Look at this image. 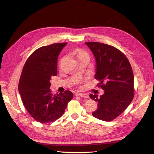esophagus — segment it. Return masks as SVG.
<instances>
[{
  "label": "esophagus",
  "mask_w": 154,
  "mask_h": 154,
  "mask_svg": "<svg viewBox=\"0 0 154 154\" xmlns=\"http://www.w3.org/2000/svg\"><path fill=\"white\" fill-rule=\"evenodd\" d=\"M76 95H78V96H80L81 97H83V98H85V99H88V95L86 94H76Z\"/></svg>",
  "instance_id": "34e87169"
}]
</instances>
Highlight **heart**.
Wrapping results in <instances>:
<instances>
[{
	"label": "heart",
	"mask_w": 154,
	"mask_h": 154,
	"mask_svg": "<svg viewBox=\"0 0 154 154\" xmlns=\"http://www.w3.org/2000/svg\"><path fill=\"white\" fill-rule=\"evenodd\" d=\"M77 59L82 58V57H87L89 59V55H88V53L84 51L79 50L77 52Z\"/></svg>",
	"instance_id": "1"
}]
</instances>
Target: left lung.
<instances>
[{"label":"left lung","instance_id":"8db88e82","mask_svg":"<svg viewBox=\"0 0 154 154\" xmlns=\"http://www.w3.org/2000/svg\"><path fill=\"white\" fill-rule=\"evenodd\" d=\"M96 60L95 79L104 91L99 97L90 94L97 102L98 109L92 116L103 121L119 117L129 106L134 96V78L131 63L126 56L117 48L100 42L85 43Z\"/></svg>","mask_w":154,"mask_h":154}]
</instances>
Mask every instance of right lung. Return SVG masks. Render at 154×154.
Instances as JSON below:
<instances>
[{"label": "right lung", "mask_w": 154, "mask_h": 154, "mask_svg": "<svg viewBox=\"0 0 154 154\" xmlns=\"http://www.w3.org/2000/svg\"><path fill=\"white\" fill-rule=\"evenodd\" d=\"M67 43H57L38 48L23 67L18 89L24 107L41 123L59 119L73 98L69 91L53 95L50 89L52 76L57 75V59Z\"/></svg>", "instance_id": "obj_1"}]
</instances>
